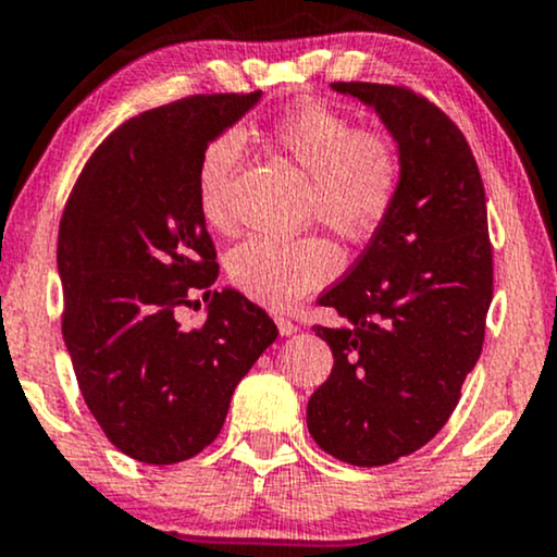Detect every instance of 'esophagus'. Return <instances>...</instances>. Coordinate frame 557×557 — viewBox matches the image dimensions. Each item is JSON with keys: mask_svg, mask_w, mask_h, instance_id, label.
I'll list each match as a JSON object with an SVG mask.
<instances>
[{"mask_svg": "<svg viewBox=\"0 0 557 557\" xmlns=\"http://www.w3.org/2000/svg\"><path fill=\"white\" fill-rule=\"evenodd\" d=\"M274 324H277V330H280V335H296L298 332V324L296 322H290V319L287 317H274Z\"/></svg>", "mask_w": 557, "mask_h": 557, "instance_id": "1", "label": "esophagus"}]
</instances>
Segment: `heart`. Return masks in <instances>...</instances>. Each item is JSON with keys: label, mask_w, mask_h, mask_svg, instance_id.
Segmentation results:
<instances>
[{"label": "heart", "mask_w": 557, "mask_h": 557, "mask_svg": "<svg viewBox=\"0 0 557 557\" xmlns=\"http://www.w3.org/2000/svg\"><path fill=\"white\" fill-rule=\"evenodd\" d=\"M270 136L311 177V207L319 222L350 243H367L380 233L400 185L398 151L385 133L356 131L345 114L306 99L274 120ZM240 157L238 133H222L198 159V207L212 225L225 222ZM225 270L230 285L246 298L270 309H290L335 277L341 253L322 235H257L227 253Z\"/></svg>", "instance_id": "b5f03b06"}]
</instances>
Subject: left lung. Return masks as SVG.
<instances>
[{
    "label": "left lung",
    "mask_w": 557,
    "mask_h": 557,
    "mask_svg": "<svg viewBox=\"0 0 557 557\" xmlns=\"http://www.w3.org/2000/svg\"><path fill=\"white\" fill-rule=\"evenodd\" d=\"M380 114L400 185L380 233L319 296L348 324L314 327L335 367L309 398L311 437L337 461L385 466L445 426L476 367L492 300L476 159L443 110L403 86L332 83Z\"/></svg>",
    "instance_id": "8db88e82"
}]
</instances>
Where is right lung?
Listing matches in <instances>:
<instances>
[{
	"instance_id": "obj_1",
	"label": "right lung",
	"mask_w": 557,
	"mask_h": 557,
	"mask_svg": "<svg viewBox=\"0 0 557 557\" xmlns=\"http://www.w3.org/2000/svg\"><path fill=\"white\" fill-rule=\"evenodd\" d=\"M259 99L188 96L127 120L62 214V337L88 411L140 463L188 461L214 443L235 387L277 337L264 309L212 290L220 267L196 190L209 140ZM194 292L210 300L208 322L185 331L174 314Z\"/></svg>"
}]
</instances>
